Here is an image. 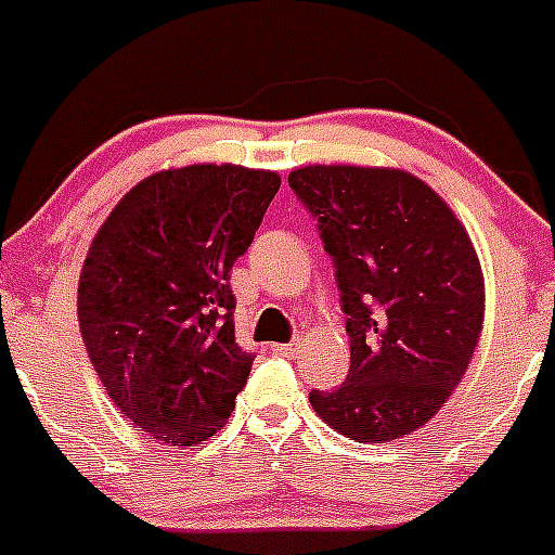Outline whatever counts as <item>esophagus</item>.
Returning <instances> with one entry per match:
<instances>
[{"label":"esophagus","instance_id":"34e87169","mask_svg":"<svg viewBox=\"0 0 555 555\" xmlns=\"http://www.w3.org/2000/svg\"><path fill=\"white\" fill-rule=\"evenodd\" d=\"M278 354H283V358H294V354L299 352V344H278Z\"/></svg>","mask_w":555,"mask_h":555}]
</instances>
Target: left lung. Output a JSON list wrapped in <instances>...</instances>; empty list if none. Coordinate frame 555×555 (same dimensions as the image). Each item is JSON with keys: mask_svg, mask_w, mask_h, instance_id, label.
Instances as JSON below:
<instances>
[{"mask_svg": "<svg viewBox=\"0 0 555 555\" xmlns=\"http://www.w3.org/2000/svg\"><path fill=\"white\" fill-rule=\"evenodd\" d=\"M288 184L319 217L347 313L349 377L311 390L330 429L390 443L449 401L479 347L485 272L454 208L399 167L305 165Z\"/></svg>", "mask_w": 555, "mask_h": 555, "instance_id": "8db88e82", "label": "left lung"}]
</instances>
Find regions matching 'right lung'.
<instances>
[{"mask_svg":"<svg viewBox=\"0 0 555 555\" xmlns=\"http://www.w3.org/2000/svg\"><path fill=\"white\" fill-rule=\"evenodd\" d=\"M278 190L274 170L170 167L131 186L90 242L76 292L81 340L109 399L159 443L217 435L250 377L228 272Z\"/></svg>","mask_w":555,"mask_h":555,"instance_id":"obj_1","label":"right lung"}]
</instances>
